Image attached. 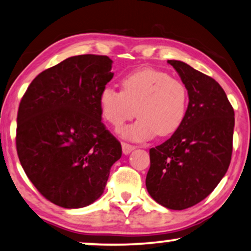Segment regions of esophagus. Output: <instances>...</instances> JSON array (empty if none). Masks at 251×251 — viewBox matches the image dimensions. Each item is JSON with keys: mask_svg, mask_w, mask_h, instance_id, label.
<instances>
[{"mask_svg": "<svg viewBox=\"0 0 251 251\" xmlns=\"http://www.w3.org/2000/svg\"><path fill=\"white\" fill-rule=\"evenodd\" d=\"M122 148H123V152L125 153V155H128L129 152H132L133 150L135 149V147L132 146V145H128V143H126V142H123L122 143Z\"/></svg>", "mask_w": 251, "mask_h": 251, "instance_id": "obj_1", "label": "esophagus"}]
</instances>
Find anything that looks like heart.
Wrapping results in <instances>:
<instances>
[{"label":"heart","instance_id":"obj_1","mask_svg":"<svg viewBox=\"0 0 251 251\" xmlns=\"http://www.w3.org/2000/svg\"><path fill=\"white\" fill-rule=\"evenodd\" d=\"M122 92L104 86L99 95L102 118L120 129L136 115L139 118L123 131L124 138L145 141L158 134L168 136L178 129L188 109V89L185 83L166 72L141 69L122 79Z\"/></svg>","mask_w":251,"mask_h":251}]
</instances>
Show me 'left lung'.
Segmentation results:
<instances>
[{
	"mask_svg": "<svg viewBox=\"0 0 251 251\" xmlns=\"http://www.w3.org/2000/svg\"><path fill=\"white\" fill-rule=\"evenodd\" d=\"M188 89L181 126L149 150L146 186L160 205L183 210L204 200L223 179L233 150L234 110L211 76L180 61H168Z\"/></svg>",
	"mask_w": 251,
	"mask_h": 251,
	"instance_id": "1",
	"label": "left lung"
}]
</instances>
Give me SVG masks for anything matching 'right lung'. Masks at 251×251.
<instances>
[{
    "label": "right lung",
    "mask_w": 251,
    "mask_h": 251,
    "mask_svg": "<svg viewBox=\"0 0 251 251\" xmlns=\"http://www.w3.org/2000/svg\"><path fill=\"white\" fill-rule=\"evenodd\" d=\"M108 56L79 55L45 70L28 86L17 115L16 147L40 194L66 209L83 208L104 192L122 145L99 106L112 79Z\"/></svg>",
    "instance_id": "right-lung-1"
}]
</instances>
